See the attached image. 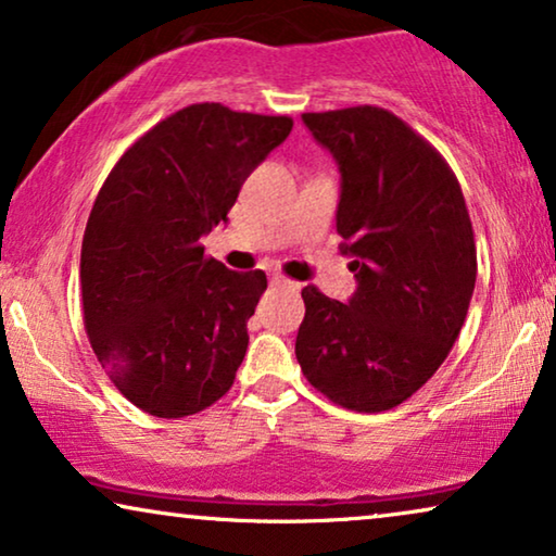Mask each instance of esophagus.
I'll use <instances>...</instances> for the list:
<instances>
[{"mask_svg":"<svg viewBox=\"0 0 556 556\" xmlns=\"http://www.w3.org/2000/svg\"><path fill=\"white\" fill-rule=\"evenodd\" d=\"M270 286H278V288H293V291H295V288H299V283H293V280H288L286 276H278V273H276V276H270Z\"/></svg>","mask_w":556,"mask_h":556,"instance_id":"1","label":"esophagus"}]
</instances>
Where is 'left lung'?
Instances as JSON below:
<instances>
[{"label": "left lung", "instance_id": "1", "mask_svg": "<svg viewBox=\"0 0 556 556\" xmlns=\"http://www.w3.org/2000/svg\"><path fill=\"white\" fill-rule=\"evenodd\" d=\"M341 172L337 232L352 257L346 303L316 286L295 359L318 392L354 413H384L435 375L466 321L476 240L460 185L435 147L377 105L303 113Z\"/></svg>", "mask_w": 556, "mask_h": 556}]
</instances>
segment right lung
Returning a JSON list of instances; mask_svg holds the SVG:
<instances>
[{
    "instance_id": "right-lung-1",
    "label": "right lung",
    "mask_w": 556,
    "mask_h": 556,
    "mask_svg": "<svg viewBox=\"0 0 556 556\" xmlns=\"http://www.w3.org/2000/svg\"><path fill=\"white\" fill-rule=\"evenodd\" d=\"M293 118L187 105L113 166L80 250L83 324L128 402L154 417L215 405L248 352V318L268 286L204 255L250 172L291 134Z\"/></svg>"
}]
</instances>
